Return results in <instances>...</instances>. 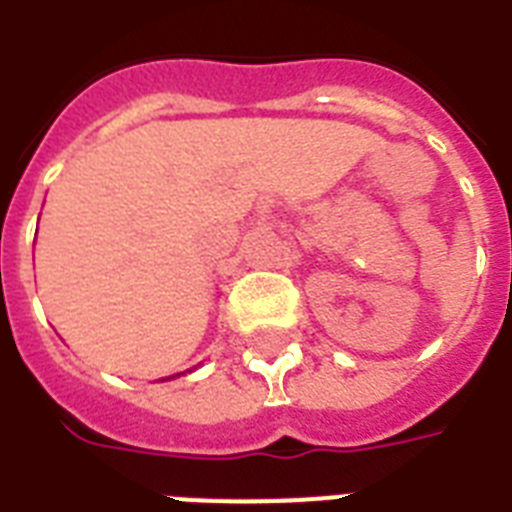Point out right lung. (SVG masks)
<instances>
[{
    "instance_id": "1",
    "label": "right lung",
    "mask_w": 512,
    "mask_h": 512,
    "mask_svg": "<svg viewBox=\"0 0 512 512\" xmlns=\"http://www.w3.org/2000/svg\"><path fill=\"white\" fill-rule=\"evenodd\" d=\"M177 377H180V374H177Z\"/></svg>"
}]
</instances>
